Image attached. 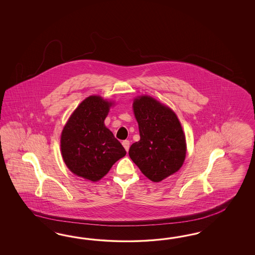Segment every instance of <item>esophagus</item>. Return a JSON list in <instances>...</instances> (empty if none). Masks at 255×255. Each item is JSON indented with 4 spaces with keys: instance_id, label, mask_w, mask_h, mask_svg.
Returning a JSON list of instances; mask_svg holds the SVG:
<instances>
[{
    "instance_id": "esophagus-1",
    "label": "esophagus",
    "mask_w": 255,
    "mask_h": 255,
    "mask_svg": "<svg viewBox=\"0 0 255 255\" xmlns=\"http://www.w3.org/2000/svg\"><path fill=\"white\" fill-rule=\"evenodd\" d=\"M123 146L125 148V150L128 151L129 147H130V141L129 140H124V141H123Z\"/></svg>"
}]
</instances>
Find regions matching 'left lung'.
<instances>
[{
  "label": "left lung",
  "instance_id": "8db88e82",
  "mask_svg": "<svg viewBox=\"0 0 255 255\" xmlns=\"http://www.w3.org/2000/svg\"><path fill=\"white\" fill-rule=\"evenodd\" d=\"M140 140L131 145L129 156L151 181H162L176 173L185 160V134L177 115L149 96L133 101Z\"/></svg>",
  "mask_w": 255,
  "mask_h": 255
}]
</instances>
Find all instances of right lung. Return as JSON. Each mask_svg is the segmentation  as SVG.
Listing matches in <instances>:
<instances>
[{
  "label": "right lung",
  "instance_id": "add662e5",
  "mask_svg": "<svg viewBox=\"0 0 255 255\" xmlns=\"http://www.w3.org/2000/svg\"><path fill=\"white\" fill-rule=\"evenodd\" d=\"M111 105L100 96L86 98L62 130L63 161L78 177L97 181L126 154L121 142L104 124Z\"/></svg>",
  "mask_w": 255,
  "mask_h": 255
}]
</instances>
